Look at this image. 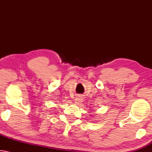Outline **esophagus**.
Returning <instances> with one entry per match:
<instances>
[{"instance_id":"obj_1","label":"esophagus","mask_w":152,"mask_h":152,"mask_svg":"<svg viewBox=\"0 0 152 152\" xmlns=\"http://www.w3.org/2000/svg\"><path fill=\"white\" fill-rule=\"evenodd\" d=\"M82 101H83V99H82V97L77 96L75 99V100H74V102H75V103L77 104H80V103H82Z\"/></svg>"}]
</instances>
